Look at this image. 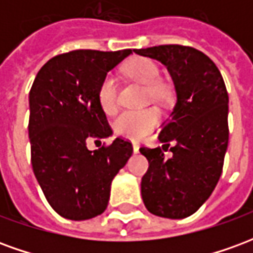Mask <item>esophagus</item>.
Returning <instances> with one entry per match:
<instances>
[{
	"instance_id": "1",
	"label": "esophagus",
	"mask_w": 253,
	"mask_h": 253,
	"mask_svg": "<svg viewBox=\"0 0 253 253\" xmlns=\"http://www.w3.org/2000/svg\"><path fill=\"white\" fill-rule=\"evenodd\" d=\"M139 148H141L139 143L132 142V150H134V153H138V152H139Z\"/></svg>"
}]
</instances>
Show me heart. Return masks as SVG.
Listing matches in <instances>:
<instances>
[{
	"instance_id": "obj_1",
	"label": "heart",
	"mask_w": 253,
	"mask_h": 253,
	"mask_svg": "<svg viewBox=\"0 0 253 253\" xmlns=\"http://www.w3.org/2000/svg\"><path fill=\"white\" fill-rule=\"evenodd\" d=\"M125 73L132 80L145 85L146 96L153 101H165L169 96L168 88L160 81V70L157 63L149 58L137 57L126 63ZM116 80L112 76L101 81L99 88V103L105 114H114L118 107L116 100ZM160 114L154 108L141 111H125L114 121V131L116 135L130 141H141L159 125Z\"/></svg>"
}]
</instances>
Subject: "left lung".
<instances>
[{"label": "left lung", "mask_w": 253, "mask_h": 253, "mask_svg": "<svg viewBox=\"0 0 253 253\" xmlns=\"http://www.w3.org/2000/svg\"><path fill=\"white\" fill-rule=\"evenodd\" d=\"M134 52L163 63L176 92L173 111L159 132L163 149H139L149 161L141 181L142 201L154 215L190 217L222 173L229 141L226 86L215 63L192 47L165 44ZM170 142L174 156L167 159L164 149Z\"/></svg>", "instance_id": "1"}]
</instances>
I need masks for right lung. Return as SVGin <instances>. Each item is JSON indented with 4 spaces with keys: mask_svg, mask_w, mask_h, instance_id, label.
<instances>
[{
    "mask_svg": "<svg viewBox=\"0 0 253 253\" xmlns=\"http://www.w3.org/2000/svg\"><path fill=\"white\" fill-rule=\"evenodd\" d=\"M132 54L76 50L51 58L30 90L32 169L47 202L63 218L84 221L108 206L111 183L132 154L128 141L88 150V138H108L112 130L99 103L107 73Z\"/></svg>",
    "mask_w": 253,
    "mask_h": 253,
    "instance_id": "obj_1",
    "label": "right lung"
}]
</instances>
